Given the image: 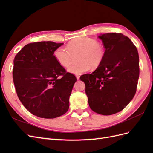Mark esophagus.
<instances>
[{
	"label": "esophagus",
	"mask_w": 153,
	"mask_h": 153,
	"mask_svg": "<svg viewBox=\"0 0 153 153\" xmlns=\"http://www.w3.org/2000/svg\"><path fill=\"white\" fill-rule=\"evenodd\" d=\"M76 78H77V80H79L80 79V76L79 75H76Z\"/></svg>",
	"instance_id": "esophagus-1"
}]
</instances>
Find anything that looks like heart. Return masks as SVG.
<instances>
[{
	"mask_svg": "<svg viewBox=\"0 0 153 153\" xmlns=\"http://www.w3.org/2000/svg\"><path fill=\"white\" fill-rule=\"evenodd\" d=\"M78 63L72 64L68 70L75 75H80L92 68L98 67L105 55L103 45L98 41L89 37H80L72 40L67 45V49L59 47L54 51L53 55L57 62L63 67L71 63L73 56L78 55Z\"/></svg>",
	"mask_w": 153,
	"mask_h": 153,
	"instance_id": "b5f03b06",
	"label": "heart"
}]
</instances>
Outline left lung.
I'll list each match as a JSON object with an SVG mask.
<instances>
[{"mask_svg": "<svg viewBox=\"0 0 153 153\" xmlns=\"http://www.w3.org/2000/svg\"><path fill=\"white\" fill-rule=\"evenodd\" d=\"M99 38L105 48L103 61L94 72L80 78L85 84L91 110L109 115L123 110L135 96L139 57L135 45L121 33H106Z\"/></svg>", "mask_w": 153, "mask_h": 153, "instance_id": "1", "label": "left lung"}]
</instances>
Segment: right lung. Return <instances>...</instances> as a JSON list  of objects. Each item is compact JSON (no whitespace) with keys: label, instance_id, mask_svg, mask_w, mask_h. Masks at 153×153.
Returning <instances> with one entry per match:
<instances>
[{"label":"right lung","instance_id":"right-lung-1","mask_svg":"<svg viewBox=\"0 0 153 153\" xmlns=\"http://www.w3.org/2000/svg\"><path fill=\"white\" fill-rule=\"evenodd\" d=\"M62 44L30 43L14 59L13 79L18 98L39 117L56 118L69 109V98L77 79L54 57V51Z\"/></svg>","mask_w":153,"mask_h":153}]
</instances>
